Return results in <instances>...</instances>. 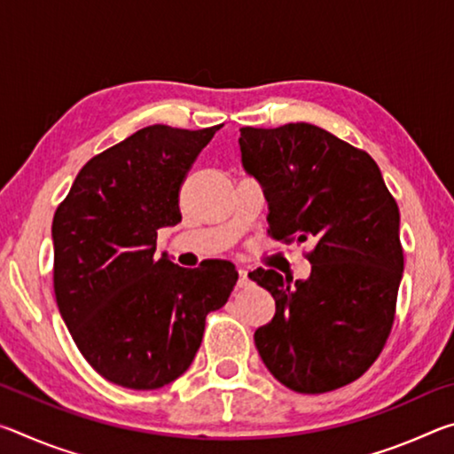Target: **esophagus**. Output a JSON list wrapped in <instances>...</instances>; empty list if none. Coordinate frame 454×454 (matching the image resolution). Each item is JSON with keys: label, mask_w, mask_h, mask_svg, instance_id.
<instances>
[{"label": "esophagus", "mask_w": 454, "mask_h": 454, "mask_svg": "<svg viewBox=\"0 0 454 454\" xmlns=\"http://www.w3.org/2000/svg\"><path fill=\"white\" fill-rule=\"evenodd\" d=\"M238 288H246L250 284V278H248V270H246V268H240V270H238Z\"/></svg>", "instance_id": "esophagus-1"}]
</instances>
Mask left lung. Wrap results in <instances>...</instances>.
Wrapping results in <instances>:
<instances>
[{
  "label": "left lung",
  "mask_w": 454,
  "mask_h": 454,
  "mask_svg": "<svg viewBox=\"0 0 454 454\" xmlns=\"http://www.w3.org/2000/svg\"><path fill=\"white\" fill-rule=\"evenodd\" d=\"M238 144L264 188L268 236L317 242L306 280L248 274L276 302L254 333L258 355L294 393L347 387L379 358L395 322L404 268L396 200L364 150L318 126L240 128Z\"/></svg>",
  "instance_id": "obj_1"
}]
</instances>
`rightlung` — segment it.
Wrapping results in <instances>:
<instances>
[{
  "mask_svg": "<svg viewBox=\"0 0 454 454\" xmlns=\"http://www.w3.org/2000/svg\"><path fill=\"white\" fill-rule=\"evenodd\" d=\"M220 126L153 124L98 153L53 214V292L83 358L106 380L153 390L188 371L208 312L238 280L228 260L182 268L156 256L182 220L180 188Z\"/></svg>",
  "mask_w": 454,
  "mask_h": 454,
  "instance_id": "obj_1",
  "label": "right lung"
}]
</instances>
